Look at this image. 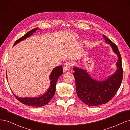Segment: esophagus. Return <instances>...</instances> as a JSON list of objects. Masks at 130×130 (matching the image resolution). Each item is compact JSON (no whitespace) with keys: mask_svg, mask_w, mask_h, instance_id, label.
I'll return each mask as SVG.
<instances>
[{"mask_svg":"<svg viewBox=\"0 0 130 130\" xmlns=\"http://www.w3.org/2000/svg\"><path fill=\"white\" fill-rule=\"evenodd\" d=\"M72 66V64L70 62H66L63 66V69L64 71H67L70 70V68Z\"/></svg>","mask_w":130,"mask_h":130,"instance_id":"34e87169","label":"esophagus"}]
</instances>
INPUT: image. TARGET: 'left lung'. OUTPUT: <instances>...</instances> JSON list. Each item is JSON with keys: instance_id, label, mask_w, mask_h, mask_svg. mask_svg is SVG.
Listing matches in <instances>:
<instances>
[{"instance_id": "obj_1", "label": "left lung", "mask_w": 130, "mask_h": 130, "mask_svg": "<svg viewBox=\"0 0 130 130\" xmlns=\"http://www.w3.org/2000/svg\"><path fill=\"white\" fill-rule=\"evenodd\" d=\"M103 37L118 56L116 72L105 80H97L86 70L76 66L73 68L78 97L89 106H98L109 102L118 90L123 79L122 62L118 48L105 36Z\"/></svg>"}]
</instances>
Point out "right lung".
<instances>
[{
  "label": "right lung",
  "mask_w": 130,
  "mask_h": 130,
  "mask_svg": "<svg viewBox=\"0 0 130 130\" xmlns=\"http://www.w3.org/2000/svg\"><path fill=\"white\" fill-rule=\"evenodd\" d=\"M39 30L38 28H35L33 30L28 32L25 35L20 38L18 39L15 41V43L13 45V46H15L17 44L19 43L20 41L26 39L29 37L31 36L33 33H34L37 30ZM62 67L61 65L57 66L56 68L53 69L51 74L50 75L49 79L50 80V85L47 91L43 95L40 96L38 97H25V98H20L18 96L15 95L13 93L15 97L20 102L26 105L35 106V107H41L44 105H45L46 104L48 103V102L52 99L53 97L55 94L56 92V85L57 81L62 74ZM6 78L7 73H6Z\"/></svg>",
  "instance_id": "right-lung-1"
}]
</instances>
